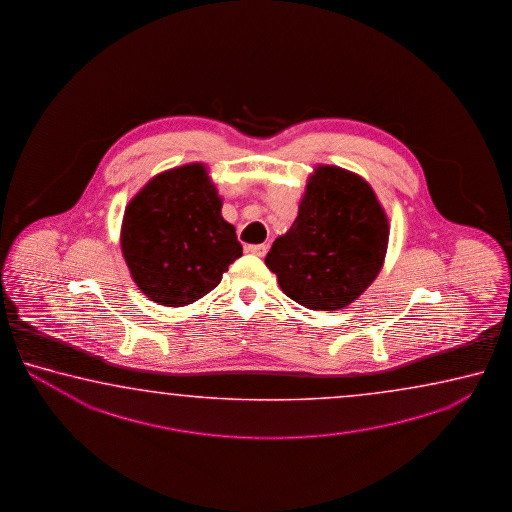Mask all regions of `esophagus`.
Returning <instances> with one entry per match:
<instances>
[{
  "instance_id": "esophagus-1",
  "label": "esophagus",
  "mask_w": 512,
  "mask_h": 512,
  "mask_svg": "<svg viewBox=\"0 0 512 512\" xmlns=\"http://www.w3.org/2000/svg\"><path fill=\"white\" fill-rule=\"evenodd\" d=\"M245 251L251 252V254H256V256H265L267 251H269V245L267 243H258V245H247L245 247Z\"/></svg>"
}]
</instances>
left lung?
<instances>
[{
  "label": "left lung",
  "mask_w": 512,
  "mask_h": 512,
  "mask_svg": "<svg viewBox=\"0 0 512 512\" xmlns=\"http://www.w3.org/2000/svg\"><path fill=\"white\" fill-rule=\"evenodd\" d=\"M389 224L371 186L335 166L308 179L299 215L265 263L292 301L333 312L353 303L382 269Z\"/></svg>",
  "instance_id": "8db88e82"
}]
</instances>
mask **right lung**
Returning <instances> with one entry per match:
<instances>
[{"label":"right lung","mask_w":512,"mask_h":512,"mask_svg":"<svg viewBox=\"0 0 512 512\" xmlns=\"http://www.w3.org/2000/svg\"><path fill=\"white\" fill-rule=\"evenodd\" d=\"M220 209L222 200L202 165L159 174L130 200L123 256L139 290L154 303H195L242 256V243Z\"/></svg>","instance_id":"obj_1"}]
</instances>
